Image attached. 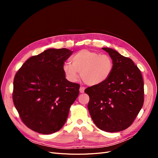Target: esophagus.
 <instances>
[{
    "mask_svg": "<svg viewBox=\"0 0 158 158\" xmlns=\"http://www.w3.org/2000/svg\"><path fill=\"white\" fill-rule=\"evenodd\" d=\"M84 90H85V88L83 86H81L80 88V93H84Z\"/></svg>",
    "mask_w": 158,
    "mask_h": 158,
    "instance_id": "1",
    "label": "esophagus"
}]
</instances>
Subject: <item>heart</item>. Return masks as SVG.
<instances>
[{
  "label": "heart",
  "mask_w": 158,
  "mask_h": 158,
  "mask_svg": "<svg viewBox=\"0 0 158 158\" xmlns=\"http://www.w3.org/2000/svg\"><path fill=\"white\" fill-rule=\"evenodd\" d=\"M71 62H66L63 70L71 82H76L79 77L88 85H96L103 83L111 76L114 69L113 59L108 55L82 49L71 57Z\"/></svg>",
  "instance_id": "obj_1"
}]
</instances>
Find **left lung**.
<instances>
[{
  "mask_svg": "<svg viewBox=\"0 0 158 158\" xmlns=\"http://www.w3.org/2000/svg\"><path fill=\"white\" fill-rule=\"evenodd\" d=\"M102 49L113 60L112 74L84 92L89 97L88 108L95 125L104 131L119 132L132 125L143 106L144 82L132 59L111 48Z\"/></svg>",
  "mask_w": 158,
  "mask_h": 158,
  "instance_id": "8db88e82",
  "label": "left lung"
}]
</instances>
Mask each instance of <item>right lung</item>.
I'll return each instance as SVG.
<instances>
[{"instance_id": "obj_1", "label": "right lung", "mask_w": 158, "mask_h": 158, "mask_svg": "<svg viewBox=\"0 0 158 158\" xmlns=\"http://www.w3.org/2000/svg\"><path fill=\"white\" fill-rule=\"evenodd\" d=\"M73 52L66 48L45 50L28 59L14 76V106L32 131L49 135L64 125L79 95L80 84L66 80L63 70Z\"/></svg>"}]
</instances>
